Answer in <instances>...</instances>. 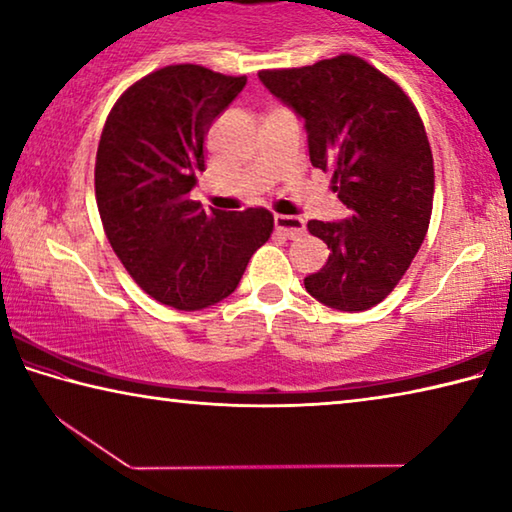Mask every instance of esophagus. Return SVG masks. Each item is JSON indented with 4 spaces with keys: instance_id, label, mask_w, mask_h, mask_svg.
Segmentation results:
<instances>
[{
    "instance_id": "obj_1",
    "label": "esophagus",
    "mask_w": 512,
    "mask_h": 512,
    "mask_svg": "<svg viewBox=\"0 0 512 512\" xmlns=\"http://www.w3.org/2000/svg\"><path fill=\"white\" fill-rule=\"evenodd\" d=\"M275 230L282 232L284 237L289 239H296L300 237L302 232H305V221L300 219V216H284V214H275Z\"/></svg>"
}]
</instances>
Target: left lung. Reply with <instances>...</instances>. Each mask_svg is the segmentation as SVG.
Listing matches in <instances>:
<instances>
[{
	"instance_id": "obj_1",
	"label": "left lung",
	"mask_w": 512,
	"mask_h": 512,
	"mask_svg": "<svg viewBox=\"0 0 512 512\" xmlns=\"http://www.w3.org/2000/svg\"><path fill=\"white\" fill-rule=\"evenodd\" d=\"M259 81L305 121L309 160L332 171L348 207L341 221H309L329 257L305 289L339 311H366L409 271L433 205V158L422 119L400 85L359 56L264 69Z\"/></svg>"
}]
</instances>
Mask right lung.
Returning <instances> with one entry per match:
<instances>
[{
    "label": "right lung",
    "instance_id": "1",
    "mask_svg": "<svg viewBox=\"0 0 512 512\" xmlns=\"http://www.w3.org/2000/svg\"><path fill=\"white\" fill-rule=\"evenodd\" d=\"M246 76L169 65L121 94L103 126L94 192L103 230L133 280L162 305L196 311L239 287L273 232L264 207L212 210L189 198L214 119Z\"/></svg>",
    "mask_w": 512,
    "mask_h": 512
}]
</instances>
